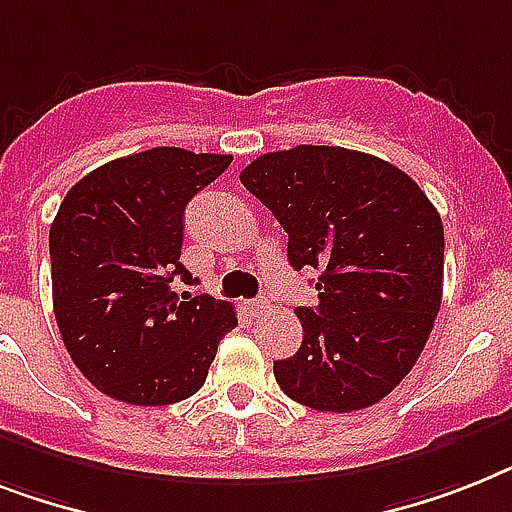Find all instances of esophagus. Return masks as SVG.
I'll list each match as a JSON object with an SVG mask.
<instances>
[{
    "label": "esophagus",
    "instance_id": "34e87169",
    "mask_svg": "<svg viewBox=\"0 0 512 512\" xmlns=\"http://www.w3.org/2000/svg\"><path fill=\"white\" fill-rule=\"evenodd\" d=\"M269 308V301L266 298H259V301H248V311H251L253 316H261Z\"/></svg>",
    "mask_w": 512,
    "mask_h": 512
}]
</instances>
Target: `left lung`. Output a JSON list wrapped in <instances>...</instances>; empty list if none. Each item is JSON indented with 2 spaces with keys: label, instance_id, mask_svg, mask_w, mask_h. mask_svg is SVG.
Here are the masks:
<instances>
[{
  "label": "left lung",
  "instance_id": "1",
  "mask_svg": "<svg viewBox=\"0 0 512 512\" xmlns=\"http://www.w3.org/2000/svg\"><path fill=\"white\" fill-rule=\"evenodd\" d=\"M240 183L287 232L295 272H319V303L295 308L301 348L274 361L282 392L329 413L379 403L413 369L439 314L445 230L434 204L395 164L340 146L272 151Z\"/></svg>",
  "mask_w": 512,
  "mask_h": 512
}]
</instances>
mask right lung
<instances>
[{
	"label": "right lung",
	"instance_id": "right-lung-1",
	"mask_svg": "<svg viewBox=\"0 0 512 512\" xmlns=\"http://www.w3.org/2000/svg\"><path fill=\"white\" fill-rule=\"evenodd\" d=\"M230 154L156 146L88 172L49 230L54 319L96 390L130 405H172L206 382L235 308L193 285L180 261L185 206L230 167Z\"/></svg>",
	"mask_w": 512,
	"mask_h": 512
}]
</instances>
